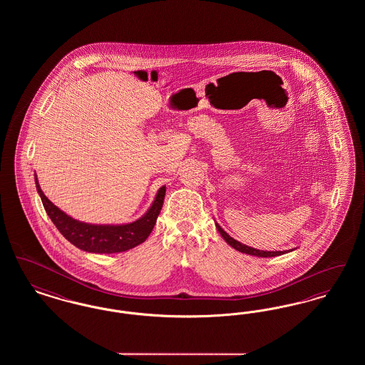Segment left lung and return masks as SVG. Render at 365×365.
<instances>
[{"label":"left lung","mask_w":365,"mask_h":365,"mask_svg":"<svg viewBox=\"0 0 365 365\" xmlns=\"http://www.w3.org/2000/svg\"><path fill=\"white\" fill-rule=\"evenodd\" d=\"M215 225H216L217 231L220 232V235L223 237V240H225V241H226L231 247L237 249V250H238V252H241V253H246V255H249V256H256V257H275V256H280V255H284V253H287V252L294 250V249L284 250V252H268V250H259V249H255V247H250V246H247V245H243V243L235 241V240H234L232 237H230V235L227 234L226 231H225L222 227L219 226L216 222H215Z\"/></svg>","instance_id":"obj_1"}]
</instances>
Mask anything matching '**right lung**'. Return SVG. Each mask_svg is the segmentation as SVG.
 Returning <instances> with one entry per match:
<instances>
[{"label":"right lung","mask_w":365,"mask_h":365,"mask_svg":"<svg viewBox=\"0 0 365 365\" xmlns=\"http://www.w3.org/2000/svg\"><path fill=\"white\" fill-rule=\"evenodd\" d=\"M36 191L42 200L43 208L51 217L53 225L64 235L67 241L88 253H120L130 250L146 241L156 225L157 217L163 208L165 186L157 191L155 201L138 220L127 225H90L72 219L66 212L57 208L41 190L35 174Z\"/></svg>","instance_id":"1"}]
</instances>
